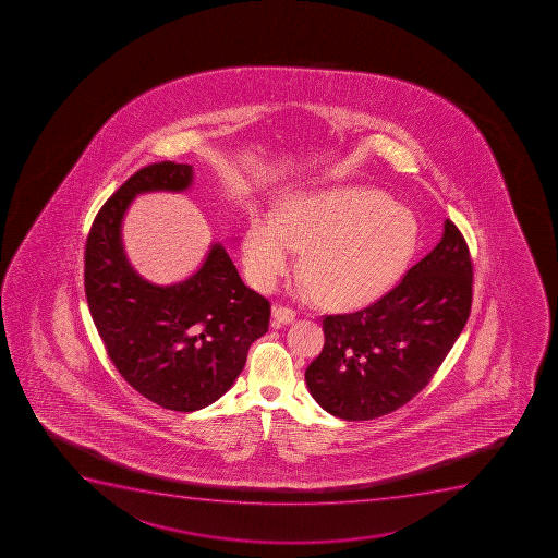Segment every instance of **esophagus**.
I'll return each mask as SVG.
<instances>
[{"mask_svg":"<svg viewBox=\"0 0 558 558\" xmlns=\"http://www.w3.org/2000/svg\"><path fill=\"white\" fill-rule=\"evenodd\" d=\"M294 320H296V311L291 310V307L276 305L275 310H272L275 326H288V324H293Z\"/></svg>","mask_w":558,"mask_h":558,"instance_id":"1","label":"esophagus"}]
</instances>
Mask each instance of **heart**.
Wrapping results in <instances>:
<instances>
[{
    "mask_svg": "<svg viewBox=\"0 0 558 558\" xmlns=\"http://www.w3.org/2000/svg\"><path fill=\"white\" fill-rule=\"evenodd\" d=\"M413 210L367 187L300 194L283 205L280 220L254 216L243 238V264L262 291H270L296 265L310 280L307 293L324 291L338 305L380 299L400 280L418 247Z\"/></svg>",
    "mask_w": 558,
    "mask_h": 558,
    "instance_id": "1",
    "label": "heart"
}]
</instances>
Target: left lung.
I'll return each instance as SVG.
<instances>
[{
	"label": "left lung",
	"instance_id": "obj_1",
	"mask_svg": "<svg viewBox=\"0 0 558 558\" xmlns=\"http://www.w3.org/2000/svg\"><path fill=\"white\" fill-rule=\"evenodd\" d=\"M473 262L451 220L433 251L378 302L322 320L326 343L305 369L327 413L373 420L416 397L470 318Z\"/></svg>",
	"mask_w": 558,
	"mask_h": 558
}]
</instances>
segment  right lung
<instances>
[{
	"label": "right lung",
	"mask_w": 558,
	"mask_h": 558,
	"mask_svg": "<svg viewBox=\"0 0 558 558\" xmlns=\"http://www.w3.org/2000/svg\"><path fill=\"white\" fill-rule=\"evenodd\" d=\"M191 183L187 163L140 169L104 204L85 243V294L109 359L140 395L182 413L231 389L270 318L269 300L242 282L221 243L171 286L147 282L129 264L122 221L131 202L155 191L182 193Z\"/></svg>",
	"instance_id": "right-lung-1"
}]
</instances>
